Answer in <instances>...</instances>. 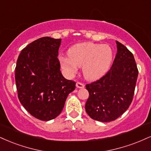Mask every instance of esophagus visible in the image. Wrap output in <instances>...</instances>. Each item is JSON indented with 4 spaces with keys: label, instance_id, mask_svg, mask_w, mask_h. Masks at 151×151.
<instances>
[{
    "label": "esophagus",
    "instance_id": "34e87169",
    "mask_svg": "<svg viewBox=\"0 0 151 151\" xmlns=\"http://www.w3.org/2000/svg\"><path fill=\"white\" fill-rule=\"evenodd\" d=\"M76 86H77V88H84V85H83L82 83H80V82H77V83H76Z\"/></svg>",
    "mask_w": 151,
    "mask_h": 151
}]
</instances>
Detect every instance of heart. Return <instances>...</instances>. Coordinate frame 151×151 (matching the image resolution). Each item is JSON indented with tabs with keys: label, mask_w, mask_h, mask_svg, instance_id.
I'll use <instances>...</instances> for the list:
<instances>
[{
	"label": "heart",
	"mask_w": 151,
	"mask_h": 151,
	"mask_svg": "<svg viewBox=\"0 0 151 151\" xmlns=\"http://www.w3.org/2000/svg\"><path fill=\"white\" fill-rule=\"evenodd\" d=\"M68 54V57L60 58L65 73L73 77L82 67L83 76L88 80H96L104 75L113 58V52L108 45L91 42L77 43L69 49Z\"/></svg>",
	"instance_id": "obj_1"
}]
</instances>
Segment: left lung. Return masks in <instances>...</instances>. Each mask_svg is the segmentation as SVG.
<instances>
[{
    "mask_svg": "<svg viewBox=\"0 0 151 151\" xmlns=\"http://www.w3.org/2000/svg\"><path fill=\"white\" fill-rule=\"evenodd\" d=\"M117 52L112 68L99 80L86 85L89 93L85 109L95 120H115L127 110L132 103L138 77L133 54L116 41Z\"/></svg>",
    "mask_w": 151,
    "mask_h": 151,
    "instance_id": "8db88e82",
    "label": "left lung"
}]
</instances>
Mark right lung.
Instances as JSON below:
<instances>
[{
  "label": "right lung",
  "mask_w": 151,
  "mask_h": 151,
  "mask_svg": "<svg viewBox=\"0 0 151 151\" xmlns=\"http://www.w3.org/2000/svg\"><path fill=\"white\" fill-rule=\"evenodd\" d=\"M61 39L45 36L27 45L17 58L15 82L18 99L40 120L55 119L76 83L63 77L58 59Z\"/></svg>",
  "instance_id": "add662e5"
}]
</instances>
